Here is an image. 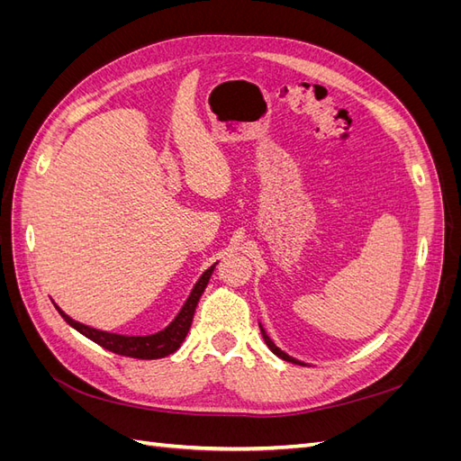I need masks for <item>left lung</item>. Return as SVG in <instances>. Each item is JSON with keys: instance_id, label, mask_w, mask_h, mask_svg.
<instances>
[{"instance_id": "obj_1", "label": "left lung", "mask_w": 461, "mask_h": 461, "mask_svg": "<svg viewBox=\"0 0 461 461\" xmlns=\"http://www.w3.org/2000/svg\"><path fill=\"white\" fill-rule=\"evenodd\" d=\"M259 329H261V334H263V340H265V344H267V346L271 348V352H273V354H276L278 357H283L285 361H290V364H298V366H303L302 361H298V359H294V357H290L288 354H285V352L281 350V348H276V346L273 344V340L267 337V332L263 330V327H261V325H259Z\"/></svg>"}]
</instances>
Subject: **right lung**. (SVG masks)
I'll return each instance as SVG.
<instances>
[{
	"instance_id": "add662e5",
	"label": "right lung",
	"mask_w": 461,
	"mask_h": 461,
	"mask_svg": "<svg viewBox=\"0 0 461 461\" xmlns=\"http://www.w3.org/2000/svg\"><path fill=\"white\" fill-rule=\"evenodd\" d=\"M213 269H215V265H212V267H209L200 276V281L190 292L186 303L183 305L180 313L175 317L173 323L167 329L156 332V334H149V337H122V334L97 330V329H92V327L78 323V321L65 315L61 310H59V313L73 329H77L80 334H85L86 339L94 340L95 344H100L102 348H105V350H109V352L119 354V356H127V357H136V359L165 357V356L176 352L180 344H183V340L186 339V334H188L190 325H192V319H194V312H196L200 296L203 294V290L209 283V276H212Z\"/></svg>"
}]
</instances>
